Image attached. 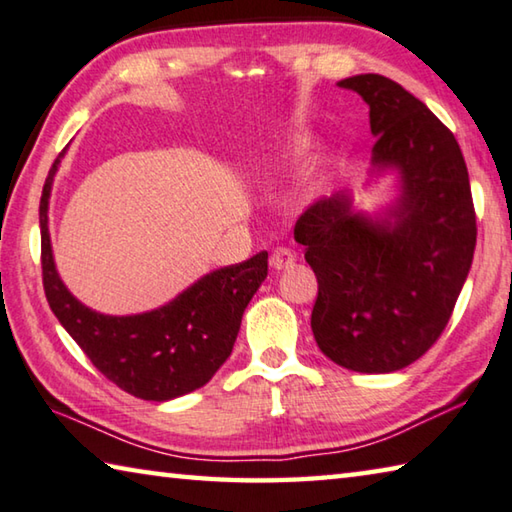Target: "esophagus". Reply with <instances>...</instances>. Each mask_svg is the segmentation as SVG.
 Listing matches in <instances>:
<instances>
[{
	"instance_id": "1",
	"label": "esophagus",
	"mask_w": 512,
	"mask_h": 512,
	"mask_svg": "<svg viewBox=\"0 0 512 512\" xmlns=\"http://www.w3.org/2000/svg\"><path fill=\"white\" fill-rule=\"evenodd\" d=\"M295 261H297V256L286 247H276L270 256V265L274 267V270H288V267L295 265Z\"/></svg>"
}]
</instances>
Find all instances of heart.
<instances>
[{
    "label": "heart",
    "instance_id": "b5f03b06",
    "mask_svg": "<svg viewBox=\"0 0 512 512\" xmlns=\"http://www.w3.org/2000/svg\"><path fill=\"white\" fill-rule=\"evenodd\" d=\"M308 147H311V138H306V136H295V138H292L288 145L283 147V154L276 158L274 172L276 170H288L292 163L299 161V158L306 154Z\"/></svg>",
    "mask_w": 512,
    "mask_h": 512
}]
</instances>
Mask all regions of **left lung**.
<instances>
[{"label": "left lung", "mask_w": 512, "mask_h": 512, "mask_svg": "<svg viewBox=\"0 0 512 512\" xmlns=\"http://www.w3.org/2000/svg\"><path fill=\"white\" fill-rule=\"evenodd\" d=\"M338 86L370 106L372 174L397 172L399 197L376 217L347 190L317 199L295 240L317 276V347L351 372L388 374L445 331L474 258L472 190L454 133L420 99L381 74Z\"/></svg>", "instance_id": "1"}]
</instances>
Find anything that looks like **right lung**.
Segmentation results:
<instances>
[{"label": "right lung", "mask_w": 512, "mask_h": 512, "mask_svg": "<svg viewBox=\"0 0 512 512\" xmlns=\"http://www.w3.org/2000/svg\"><path fill=\"white\" fill-rule=\"evenodd\" d=\"M65 149L56 156L40 197L43 286L58 322L108 381L129 395L167 401L201 388L231 356L242 313L267 276V251L220 267L138 315H104L83 306L56 272L49 240V195Z\"/></svg>", "instance_id": "right-lung-1"}]
</instances>
